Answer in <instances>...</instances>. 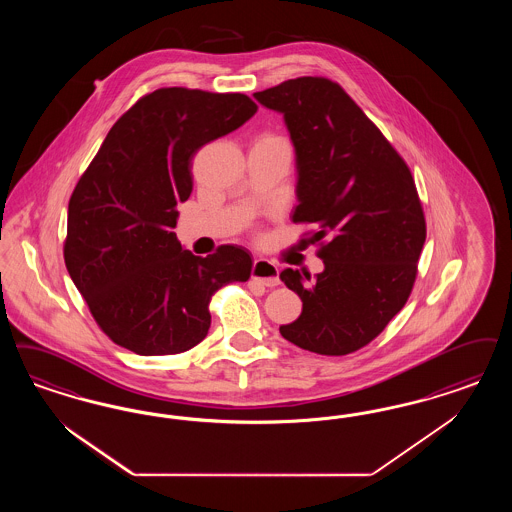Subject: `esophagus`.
<instances>
[{
	"instance_id": "esophagus-1",
	"label": "esophagus",
	"mask_w": 512,
	"mask_h": 512,
	"mask_svg": "<svg viewBox=\"0 0 512 512\" xmlns=\"http://www.w3.org/2000/svg\"><path fill=\"white\" fill-rule=\"evenodd\" d=\"M251 278L266 287H276L280 284L278 266L266 259H255L251 266Z\"/></svg>"
}]
</instances>
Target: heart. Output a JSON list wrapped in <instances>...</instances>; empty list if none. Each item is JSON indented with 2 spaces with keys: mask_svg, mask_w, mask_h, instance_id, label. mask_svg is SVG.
Masks as SVG:
<instances>
[{
  "mask_svg": "<svg viewBox=\"0 0 512 512\" xmlns=\"http://www.w3.org/2000/svg\"><path fill=\"white\" fill-rule=\"evenodd\" d=\"M255 144H287L280 135H276V133H263V135H259V139H257V143Z\"/></svg>",
  "mask_w": 512,
  "mask_h": 512,
  "instance_id": "heart-1",
  "label": "heart"
}]
</instances>
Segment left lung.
I'll list each match as a JSON object with an SVG mask.
<instances>
[{"label": "left lung", "mask_w": 512, "mask_h": 512, "mask_svg": "<svg viewBox=\"0 0 512 512\" xmlns=\"http://www.w3.org/2000/svg\"><path fill=\"white\" fill-rule=\"evenodd\" d=\"M282 112L297 156L293 223L314 225L324 272L280 278L301 316L280 326L297 347L345 356L366 347L404 308L427 223L408 164L339 83L303 76L253 93Z\"/></svg>", "instance_id": "8db88e82"}]
</instances>
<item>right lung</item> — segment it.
I'll use <instances>...</instances> for the list:
<instances>
[{
  "instance_id": "right-lung-1",
  "label": "right lung",
  "mask_w": 512,
  "mask_h": 512,
  "mask_svg": "<svg viewBox=\"0 0 512 512\" xmlns=\"http://www.w3.org/2000/svg\"><path fill=\"white\" fill-rule=\"evenodd\" d=\"M257 112L244 93L162 87L108 131L68 202L64 263L99 328L141 356L204 341L217 289L247 282L251 255L196 257L173 228L192 192V158Z\"/></svg>"
}]
</instances>
